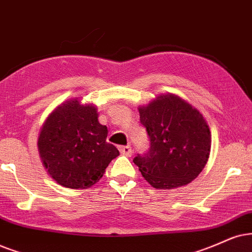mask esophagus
<instances>
[{
  "instance_id": "obj_1",
  "label": "esophagus",
  "mask_w": 252,
  "mask_h": 252,
  "mask_svg": "<svg viewBox=\"0 0 252 252\" xmlns=\"http://www.w3.org/2000/svg\"><path fill=\"white\" fill-rule=\"evenodd\" d=\"M120 151L121 154L126 156V157H130L131 156V146L130 145H123L120 146Z\"/></svg>"
}]
</instances>
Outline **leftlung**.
Instances as JSON below:
<instances>
[{"label": "left lung", "instance_id": "8db88e82", "mask_svg": "<svg viewBox=\"0 0 252 252\" xmlns=\"http://www.w3.org/2000/svg\"><path fill=\"white\" fill-rule=\"evenodd\" d=\"M139 121L150 146L132 161L151 186L176 189L199 176L209 157L211 132L195 108L177 95H160L139 108Z\"/></svg>", "mask_w": 252, "mask_h": 252}]
</instances>
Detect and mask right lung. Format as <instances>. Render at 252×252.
<instances>
[{"label":"right lung","mask_w":252,"mask_h":252,"mask_svg":"<svg viewBox=\"0 0 252 252\" xmlns=\"http://www.w3.org/2000/svg\"><path fill=\"white\" fill-rule=\"evenodd\" d=\"M108 129L98 123L96 108L71 100L59 106L44 123L38 149L49 174L62 186L87 189L97 183L120 155L107 142Z\"/></svg>","instance_id":"obj_1"}]
</instances>
